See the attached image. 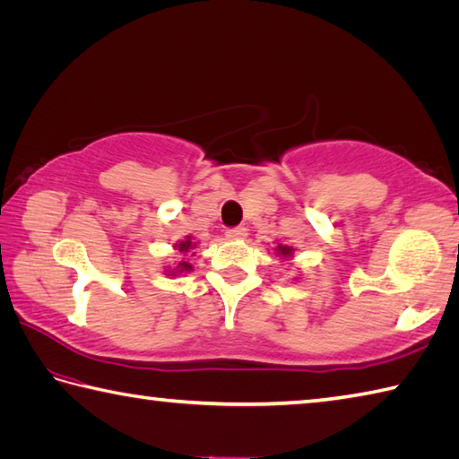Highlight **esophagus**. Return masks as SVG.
<instances>
[{
  "label": "esophagus",
  "instance_id": "34e87169",
  "mask_svg": "<svg viewBox=\"0 0 459 459\" xmlns=\"http://www.w3.org/2000/svg\"><path fill=\"white\" fill-rule=\"evenodd\" d=\"M247 236V230L246 228H231V230H226V238L228 239H244Z\"/></svg>",
  "mask_w": 459,
  "mask_h": 459
}]
</instances>
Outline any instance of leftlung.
I'll list each match as a JSON object with an SVG mask.
<instances>
[{"label":"left lung","instance_id":"left-lung-1","mask_svg":"<svg viewBox=\"0 0 459 459\" xmlns=\"http://www.w3.org/2000/svg\"><path fill=\"white\" fill-rule=\"evenodd\" d=\"M275 252H278V255H281V257H291V254H293V247L280 244L278 247H275Z\"/></svg>","mask_w":459,"mask_h":459}]
</instances>
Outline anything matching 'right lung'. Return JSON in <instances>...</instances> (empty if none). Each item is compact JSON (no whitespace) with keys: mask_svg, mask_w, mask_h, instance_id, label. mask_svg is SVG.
<instances>
[{"mask_svg":"<svg viewBox=\"0 0 459 459\" xmlns=\"http://www.w3.org/2000/svg\"><path fill=\"white\" fill-rule=\"evenodd\" d=\"M174 247L178 249V252H179L181 255H186V254L189 252V249L195 247V241H192V238L187 236L184 241H179V244H176ZM192 270H194L192 264L184 262V259H179L178 265H176V267H169V270H166V273H168V275H178V273H187V272H192Z\"/></svg>","mask_w":459,"mask_h":459,"instance_id":"add662e5","label":"right lung"}]
</instances>
